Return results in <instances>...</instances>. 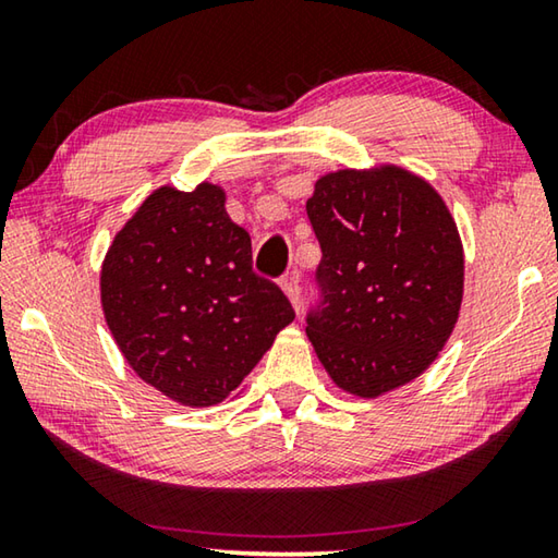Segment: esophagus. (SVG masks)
Wrapping results in <instances>:
<instances>
[{
  "instance_id": "1",
  "label": "esophagus",
  "mask_w": 558,
  "mask_h": 558,
  "mask_svg": "<svg viewBox=\"0 0 558 558\" xmlns=\"http://www.w3.org/2000/svg\"><path fill=\"white\" fill-rule=\"evenodd\" d=\"M280 288L286 292L290 305L295 307V313H300V286H298V272H288L286 278L280 280Z\"/></svg>"
}]
</instances>
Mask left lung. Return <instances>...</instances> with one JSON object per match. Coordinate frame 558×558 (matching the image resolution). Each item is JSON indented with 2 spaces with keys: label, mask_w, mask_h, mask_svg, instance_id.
I'll list each match as a JSON object with an SVG mask.
<instances>
[{
  "label": "left lung",
  "mask_w": 558,
  "mask_h": 558,
  "mask_svg": "<svg viewBox=\"0 0 558 558\" xmlns=\"http://www.w3.org/2000/svg\"><path fill=\"white\" fill-rule=\"evenodd\" d=\"M307 216L323 248V305L307 337L339 389L379 399L436 362L462 305L456 219L426 179L396 165L337 169Z\"/></svg>",
  "instance_id": "left-lung-1"
}]
</instances>
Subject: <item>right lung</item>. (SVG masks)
Listing matches in <instances>:
<instances>
[{"mask_svg": "<svg viewBox=\"0 0 558 558\" xmlns=\"http://www.w3.org/2000/svg\"><path fill=\"white\" fill-rule=\"evenodd\" d=\"M100 307L130 369L169 401L206 409L239 391L295 313L253 272L251 235L223 186L155 189L100 266Z\"/></svg>", "mask_w": 558, "mask_h": 558, "instance_id": "add662e5", "label": "right lung"}]
</instances>
